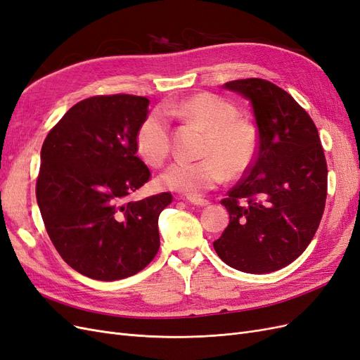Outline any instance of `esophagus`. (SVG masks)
Returning a JSON list of instances; mask_svg holds the SVG:
<instances>
[{
	"mask_svg": "<svg viewBox=\"0 0 360 360\" xmlns=\"http://www.w3.org/2000/svg\"><path fill=\"white\" fill-rule=\"evenodd\" d=\"M186 200L191 202V204H195V205H200V207H204V205H209V200H204L201 197H186Z\"/></svg>",
	"mask_w": 360,
	"mask_h": 360,
	"instance_id": "1",
	"label": "esophagus"
}]
</instances>
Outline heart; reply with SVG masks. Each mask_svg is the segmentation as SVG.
<instances>
[{
	"label": "heart",
	"mask_w": 360,
	"mask_h": 360,
	"mask_svg": "<svg viewBox=\"0 0 360 360\" xmlns=\"http://www.w3.org/2000/svg\"><path fill=\"white\" fill-rule=\"evenodd\" d=\"M207 130L201 150L204 159L197 162H174L159 176V186L186 195H200L213 189L225 179L245 174L257 155L258 138L254 126L237 118V108L221 96L197 93L169 106ZM136 150L150 165L159 167L171 151V130L162 111H153L141 123L136 132Z\"/></svg>",
	"instance_id": "b5f03b06"
}]
</instances>
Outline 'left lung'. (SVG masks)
Here are the masks:
<instances>
[{
  "label": "left lung",
  "mask_w": 360,
  "mask_h": 360,
  "mask_svg": "<svg viewBox=\"0 0 360 360\" xmlns=\"http://www.w3.org/2000/svg\"><path fill=\"white\" fill-rule=\"evenodd\" d=\"M224 86L252 103L258 147L221 201L230 224L213 246L233 269L270 274L292 263L315 236L328 197V163L312 118L285 90L261 78Z\"/></svg>",
  "instance_id": "obj_1"
}]
</instances>
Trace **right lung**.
I'll return each instance as SVG.
<instances>
[{
	"label": "right lung",
	"mask_w": 360,
	"mask_h": 360,
	"mask_svg": "<svg viewBox=\"0 0 360 360\" xmlns=\"http://www.w3.org/2000/svg\"><path fill=\"white\" fill-rule=\"evenodd\" d=\"M150 101L93 96L73 105L41 146L36 198L61 258L97 281L132 276L150 264L160 240L158 219L169 192L127 197L150 180L136 156V132Z\"/></svg>",
	"instance_id": "right-lung-1"
}]
</instances>
